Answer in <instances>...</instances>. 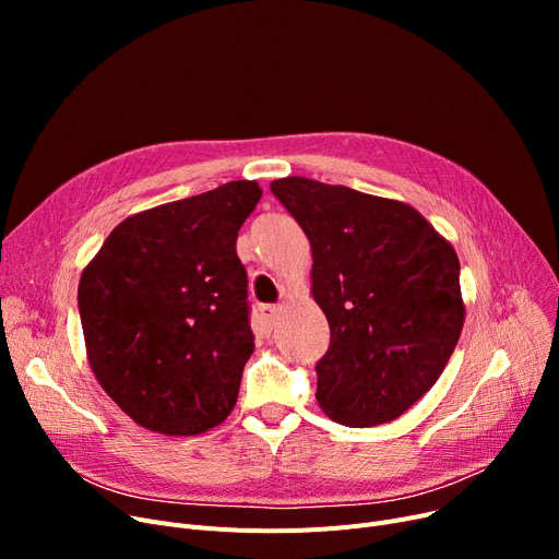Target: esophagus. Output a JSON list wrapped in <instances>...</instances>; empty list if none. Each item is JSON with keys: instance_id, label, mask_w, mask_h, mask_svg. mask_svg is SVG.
<instances>
[{"instance_id": "esophagus-1", "label": "esophagus", "mask_w": 559, "mask_h": 559, "mask_svg": "<svg viewBox=\"0 0 559 559\" xmlns=\"http://www.w3.org/2000/svg\"><path fill=\"white\" fill-rule=\"evenodd\" d=\"M258 314H260V319H262V324L267 326V329H272V326H274V319H276V314H278V306H260Z\"/></svg>"}]
</instances>
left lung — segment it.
<instances>
[{"label": "left lung", "instance_id": "1", "mask_svg": "<svg viewBox=\"0 0 559 559\" xmlns=\"http://www.w3.org/2000/svg\"><path fill=\"white\" fill-rule=\"evenodd\" d=\"M312 253L331 346L317 403L348 428L388 424L442 376L464 326L453 245L409 203L306 176L272 181Z\"/></svg>", "mask_w": 559, "mask_h": 559}]
</instances>
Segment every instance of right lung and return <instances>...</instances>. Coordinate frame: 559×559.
<instances>
[{
	"label": "right lung",
	"instance_id": "right-lung-1",
	"mask_svg": "<svg viewBox=\"0 0 559 559\" xmlns=\"http://www.w3.org/2000/svg\"><path fill=\"white\" fill-rule=\"evenodd\" d=\"M260 197L255 181H230L135 213L83 267L87 362L138 426L188 437L235 407L255 348L235 242Z\"/></svg>",
	"mask_w": 559,
	"mask_h": 559
}]
</instances>
